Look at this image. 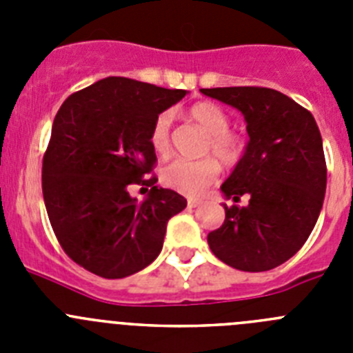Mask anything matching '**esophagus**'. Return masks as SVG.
<instances>
[{
  "label": "esophagus",
  "instance_id": "esophagus-1",
  "mask_svg": "<svg viewBox=\"0 0 353 353\" xmlns=\"http://www.w3.org/2000/svg\"><path fill=\"white\" fill-rule=\"evenodd\" d=\"M199 205H201V199H199V198H189V199H187V207H189V208H196V207H199Z\"/></svg>",
  "mask_w": 353,
  "mask_h": 353
}]
</instances>
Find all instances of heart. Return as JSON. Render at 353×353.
Segmentation results:
<instances>
[{"mask_svg": "<svg viewBox=\"0 0 353 353\" xmlns=\"http://www.w3.org/2000/svg\"><path fill=\"white\" fill-rule=\"evenodd\" d=\"M185 117L208 134L205 154H214L215 157H205L201 161H174L162 170L161 179L162 183L173 191L187 196H199L219 179L221 164L217 158L226 166L239 164L245 152V139L230 130V114L214 102H196L187 109ZM170 113H161L150 130V145L159 157L170 155Z\"/></svg>", "mask_w": 353, "mask_h": 353, "instance_id": "heart-1", "label": "heart"}]
</instances>
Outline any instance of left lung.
<instances>
[{
    "label": "left lung",
    "mask_w": 353,
    "mask_h": 353,
    "mask_svg": "<svg viewBox=\"0 0 353 353\" xmlns=\"http://www.w3.org/2000/svg\"><path fill=\"white\" fill-rule=\"evenodd\" d=\"M242 111L249 143L221 191L248 207H226L223 226L208 233L212 252L233 269L263 272L304 245L322 210L327 164L313 114L288 95L263 86L203 88Z\"/></svg>",
    "instance_id": "8db88e82"
}]
</instances>
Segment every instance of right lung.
Segmentation results:
<instances>
[{
	"instance_id": "1",
	"label": "right lung",
	"mask_w": 353,
	"mask_h": 353,
	"mask_svg": "<svg viewBox=\"0 0 353 353\" xmlns=\"http://www.w3.org/2000/svg\"><path fill=\"white\" fill-rule=\"evenodd\" d=\"M127 77L72 93L52 121L42 192L52 232L70 260L105 279L145 269L162 249L166 224L187 199L155 185L150 145L155 118L185 97ZM130 185L150 187L145 202Z\"/></svg>"
}]
</instances>
